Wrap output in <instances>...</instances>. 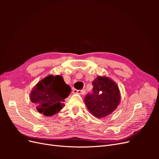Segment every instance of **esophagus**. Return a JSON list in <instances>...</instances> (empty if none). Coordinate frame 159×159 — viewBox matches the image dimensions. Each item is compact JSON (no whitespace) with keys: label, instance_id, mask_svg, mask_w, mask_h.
Wrapping results in <instances>:
<instances>
[{"label":"esophagus","instance_id":"34e87169","mask_svg":"<svg viewBox=\"0 0 159 159\" xmlns=\"http://www.w3.org/2000/svg\"><path fill=\"white\" fill-rule=\"evenodd\" d=\"M73 93H78L80 95H84L85 93V91L84 90H78L76 89H73Z\"/></svg>","mask_w":159,"mask_h":159}]
</instances>
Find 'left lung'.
Masks as SVG:
<instances>
[{
	"label": "left lung",
	"instance_id": "left-lung-1",
	"mask_svg": "<svg viewBox=\"0 0 159 159\" xmlns=\"http://www.w3.org/2000/svg\"><path fill=\"white\" fill-rule=\"evenodd\" d=\"M92 85L93 92L86 95L85 103L96 117H106L117 108L119 103L121 97L119 88L107 77H98Z\"/></svg>",
	"mask_w": 159,
	"mask_h": 159
}]
</instances>
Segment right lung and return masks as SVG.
Segmentation results:
<instances>
[{"label": "right lung", "mask_w": 159, "mask_h": 159, "mask_svg": "<svg viewBox=\"0 0 159 159\" xmlns=\"http://www.w3.org/2000/svg\"><path fill=\"white\" fill-rule=\"evenodd\" d=\"M71 91L61 75H50L36 84L31 92L30 100L38 112L52 116L63 108V102Z\"/></svg>", "instance_id": "1"}]
</instances>
